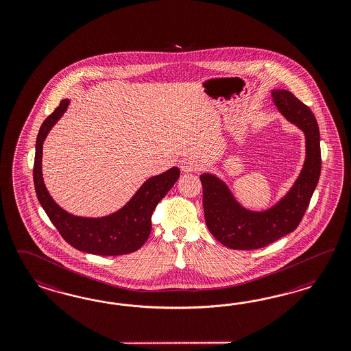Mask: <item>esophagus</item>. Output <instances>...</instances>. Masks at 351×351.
<instances>
[{"mask_svg":"<svg viewBox=\"0 0 351 351\" xmlns=\"http://www.w3.org/2000/svg\"><path fill=\"white\" fill-rule=\"evenodd\" d=\"M181 171L184 172H195L202 169V165L194 160H184L180 165Z\"/></svg>","mask_w":351,"mask_h":351,"instance_id":"obj_1","label":"esophagus"}]
</instances>
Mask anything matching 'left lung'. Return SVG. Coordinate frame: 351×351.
Instances as JSON below:
<instances>
[{
    "label": "left lung",
    "mask_w": 351,
    "mask_h": 351,
    "mask_svg": "<svg viewBox=\"0 0 351 351\" xmlns=\"http://www.w3.org/2000/svg\"><path fill=\"white\" fill-rule=\"evenodd\" d=\"M271 95L279 112L305 132L306 160L286 197L263 213L245 210L223 181L210 173L201 175L206 225L220 243L232 250L263 248L292 233L305 215L320 176L318 122L311 109L287 90H274Z\"/></svg>",
    "instance_id": "8db88e82"
}]
</instances>
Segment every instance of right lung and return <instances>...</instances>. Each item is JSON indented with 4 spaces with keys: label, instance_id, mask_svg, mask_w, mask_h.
<instances>
[{
    "label": "right lung",
    "instance_id": "add662e5",
    "mask_svg": "<svg viewBox=\"0 0 351 351\" xmlns=\"http://www.w3.org/2000/svg\"><path fill=\"white\" fill-rule=\"evenodd\" d=\"M68 103V100L60 101L59 106L43 121L37 136L33 165V181L37 198L64 241L77 250L100 256H119L135 252L147 242L152 232L153 211L179 179L180 170L172 167L158 176L150 178L123 208L110 216L86 219L65 213L53 202L45 188L41 160L43 140L53 123L62 117Z\"/></svg>",
    "mask_w": 351,
    "mask_h": 351
}]
</instances>
